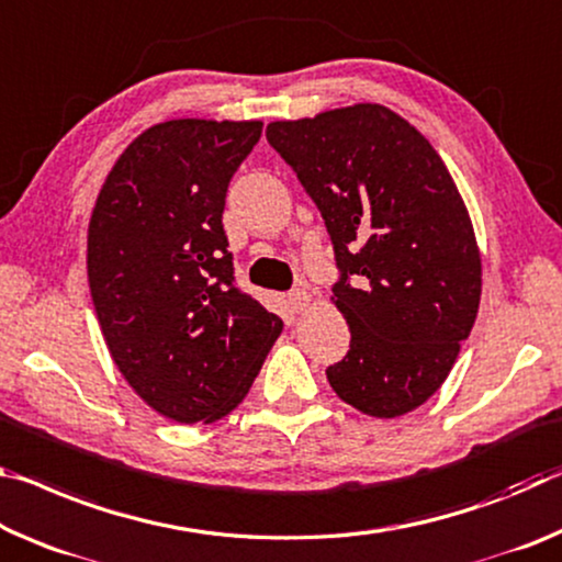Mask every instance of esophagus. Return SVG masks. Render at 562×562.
<instances>
[{
  "label": "esophagus",
  "mask_w": 562,
  "mask_h": 562,
  "mask_svg": "<svg viewBox=\"0 0 562 562\" xmlns=\"http://www.w3.org/2000/svg\"><path fill=\"white\" fill-rule=\"evenodd\" d=\"M288 302H290V307L295 310V313H302V310H305L307 305H310V295H307V290H302V288H295L288 295Z\"/></svg>",
  "instance_id": "1"
}]
</instances>
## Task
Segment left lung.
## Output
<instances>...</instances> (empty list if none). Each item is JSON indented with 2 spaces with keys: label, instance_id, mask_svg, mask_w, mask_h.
I'll use <instances>...</instances> for the list:
<instances>
[{
  "label": "left lung",
  "instance_id": "1",
  "mask_svg": "<svg viewBox=\"0 0 562 562\" xmlns=\"http://www.w3.org/2000/svg\"><path fill=\"white\" fill-rule=\"evenodd\" d=\"M333 239V302L350 350L329 364L337 397L372 417L420 407L450 375L480 305L473 222L448 167L382 104L267 124Z\"/></svg>",
  "mask_w": 562,
  "mask_h": 562
}]
</instances>
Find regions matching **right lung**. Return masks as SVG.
<instances>
[{"mask_svg":"<svg viewBox=\"0 0 562 562\" xmlns=\"http://www.w3.org/2000/svg\"><path fill=\"white\" fill-rule=\"evenodd\" d=\"M262 122L169 120L124 149L87 233L104 342L132 390L175 423L243 403L282 319L235 284L227 187Z\"/></svg>","mask_w":562,"mask_h":562,"instance_id":"right-lung-1","label":"right lung"}]
</instances>
